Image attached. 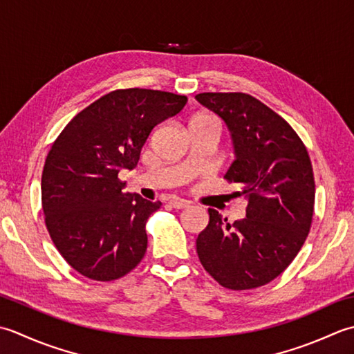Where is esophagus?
Here are the masks:
<instances>
[{"mask_svg":"<svg viewBox=\"0 0 354 354\" xmlns=\"http://www.w3.org/2000/svg\"><path fill=\"white\" fill-rule=\"evenodd\" d=\"M169 205H171L172 207H174V209H185V207L189 206V201L176 198V200H171V201H169Z\"/></svg>","mask_w":354,"mask_h":354,"instance_id":"34e87169","label":"esophagus"}]
</instances>
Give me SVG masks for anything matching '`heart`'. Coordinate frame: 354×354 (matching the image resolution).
I'll use <instances>...</instances> for the list:
<instances>
[{
	"label": "heart",
	"instance_id": "1",
	"mask_svg": "<svg viewBox=\"0 0 354 354\" xmlns=\"http://www.w3.org/2000/svg\"><path fill=\"white\" fill-rule=\"evenodd\" d=\"M197 120H214V119L212 118H207V116H198V118L194 119V122H197Z\"/></svg>",
	"mask_w": 354,
	"mask_h": 354
}]
</instances>
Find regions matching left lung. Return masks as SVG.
Returning a JSON list of instances; mask_svg holds the SVG:
<instances>
[{
    "label": "left lung",
    "mask_w": 354,
    "mask_h": 354,
    "mask_svg": "<svg viewBox=\"0 0 354 354\" xmlns=\"http://www.w3.org/2000/svg\"><path fill=\"white\" fill-rule=\"evenodd\" d=\"M196 99L226 122L235 160L225 178L248 198L246 218L234 225L209 209V225L197 238L198 259L230 290L261 287L288 268L310 232L312 162L297 131L254 96L200 93Z\"/></svg>",
    "instance_id": "obj_1"
}]
</instances>
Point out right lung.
<instances>
[{"label": "right lung", "instance_id": "right-lung-1", "mask_svg": "<svg viewBox=\"0 0 354 354\" xmlns=\"http://www.w3.org/2000/svg\"><path fill=\"white\" fill-rule=\"evenodd\" d=\"M186 102L160 90H114L77 113L53 142L41 180L46 226L85 278L119 279L145 257V225L162 203L125 196L119 171L137 167L153 128Z\"/></svg>", "mask_w": 354, "mask_h": 354}]
</instances>
